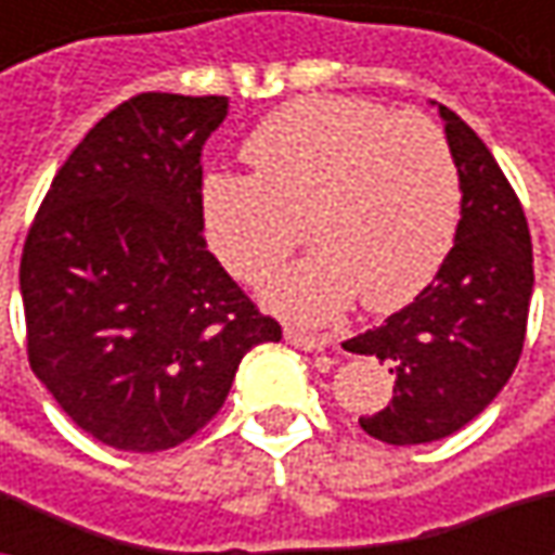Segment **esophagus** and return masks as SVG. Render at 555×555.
<instances>
[{
    "label": "esophagus",
    "mask_w": 555,
    "mask_h": 555,
    "mask_svg": "<svg viewBox=\"0 0 555 555\" xmlns=\"http://www.w3.org/2000/svg\"><path fill=\"white\" fill-rule=\"evenodd\" d=\"M284 339H287L289 346L302 349V352H324V349L331 346V339H327V336H318V333L293 331V327H287V331H284Z\"/></svg>",
    "instance_id": "esophagus-1"
}]
</instances>
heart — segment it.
Returning a JSON list of instances; mask_svg holds the SVG:
<instances>
[{
  "mask_svg": "<svg viewBox=\"0 0 555 555\" xmlns=\"http://www.w3.org/2000/svg\"><path fill=\"white\" fill-rule=\"evenodd\" d=\"M253 176L203 179L209 244L253 281L306 237L318 249L268 274L274 311L324 324L358 302L408 306L448 256L460 212V176L444 132L420 114L354 98H299L246 139Z\"/></svg>",
  "mask_w": 555,
  "mask_h": 555,
  "instance_id": "1",
  "label": "heart"
}]
</instances>
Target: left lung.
I'll use <instances>...</instances> for the list:
<instances>
[{
  "label": "left lung",
  "mask_w": 555,
  "mask_h": 555,
  "mask_svg": "<svg viewBox=\"0 0 555 555\" xmlns=\"http://www.w3.org/2000/svg\"><path fill=\"white\" fill-rule=\"evenodd\" d=\"M438 114L463 194L454 246L411 306L343 343L395 376L392 401L358 420L386 444L454 436L498 398L519 364L534 289L531 234L516 191L454 111L438 104Z\"/></svg>",
  "instance_id": "1"
}]
</instances>
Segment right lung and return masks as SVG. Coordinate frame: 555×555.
<instances>
[{
	"mask_svg": "<svg viewBox=\"0 0 555 555\" xmlns=\"http://www.w3.org/2000/svg\"><path fill=\"white\" fill-rule=\"evenodd\" d=\"M224 117L222 95L122 101L57 169L24 244L33 373L117 451L182 444L244 354L281 339L203 241V144Z\"/></svg>",
	"mask_w": 555,
	"mask_h": 555,
	"instance_id": "right-lung-1",
	"label": "right lung"
}]
</instances>
